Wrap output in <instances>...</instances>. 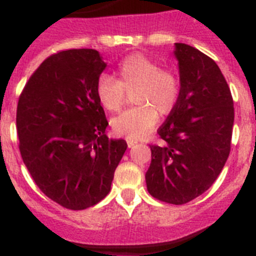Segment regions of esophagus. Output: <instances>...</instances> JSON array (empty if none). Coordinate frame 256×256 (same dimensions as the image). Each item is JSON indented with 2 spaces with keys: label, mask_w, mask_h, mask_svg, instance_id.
Here are the masks:
<instances>
[{
  "label": "esophagus",
  "mask_w": 256,
  "mask_h": 256,
  "mask_svg": "<svg viewBox=\"0 0 256 256\" xmlns=\"http://www.w3.org/2000/svg\"><path fill=\"white\" fill-rule=\"evenodd\" d=\"M126 144H128V148H133V146H134L136 144H137V141H133V140H128V141H126Z\"/></svg>",
  "instance_id": "34e87169"
}]
</instances>
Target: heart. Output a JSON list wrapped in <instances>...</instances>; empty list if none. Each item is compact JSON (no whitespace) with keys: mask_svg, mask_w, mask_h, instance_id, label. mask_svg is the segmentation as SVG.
Wrapping results in <instances>:
<instances>
[{"mask_svg":"<svg viewBox=\"0 0 256 256\" xmlns=\"http://www.w3.org/2000/svg\"><path fill=\"white\" fill-rule=\"evenodd\" d=\"M119 80L101 74L96 82V96L108 112H118L126 100V91L133 92L137 106L120 112L112 120L115 134L128 140L148 136L159 120V112L168 115L177 108L180 97V80L170 68L144 54H130L116 66Z\"/></svg>","mask_w":256,"mask_h":256,"instance_id":"obj_1","label":"heart"}]
</instances>
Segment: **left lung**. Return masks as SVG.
<instances>
[{
    "label": "left lung",
    "instance_id": "obj_1",
    "mask_svg": "<svg viewBox=\"0 0 256 256\" xmlns=\"http://www.w3.org/2000/svg\"><path fill=\"white\" fill-rule=\"evenodd\" d=\"M180 97L158 130L160 144H150L146 172L150 195L182 205L216 182L230 151L234 98L216 61L184 44H176Z\"/></svg>",
    "mask_w": 256,
    "mask_h": 256
}]
</instances>
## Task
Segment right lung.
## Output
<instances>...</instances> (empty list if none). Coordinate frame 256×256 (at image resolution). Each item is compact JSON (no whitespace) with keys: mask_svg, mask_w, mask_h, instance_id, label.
Segmentation results:
<instances>
[{"mask_svg":"<svg viewBox=\"0 0 256 256\" xmlns=\"http://www.w3.org/2000/svg\"><path fill=\"white\" fill-rule=\"evenodd\" d=\"M106 64L92 48L48 56L19 97L16 130L22 162L47 198L70 210L100 202L126 150L105 134L108 119L96 96Z\"/></svg>","mask_w":256,"mask_h":256,"instance_id":"add662e5","label":"right lung"}]
</instances>
